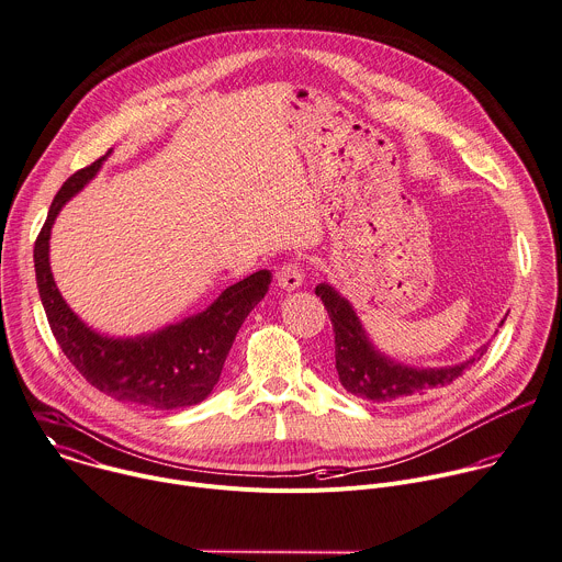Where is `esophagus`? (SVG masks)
<instances>
[{"label":"esophagus","mask_w":562,"mask_h":562,"mask_svg":"<svg viewBox=\"0 0 562 562\" xmlns=\"http://www.w3.org/2000/svg\"><path fill=\"white\" fill-rule=\"evenodd\" d=\"M304 282V271H302V265L300 262H284L280 269H278V284L286 291H295L300 289Z\"/></svg>","instance_id":"obj_1"}]
</instances>
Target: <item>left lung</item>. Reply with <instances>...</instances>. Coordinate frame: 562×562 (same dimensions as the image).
Instances as JSON below:
<instances>
[{
    "label": "left lung",
    "mask_w": 562,
    "mask_h": 562,
    "mask_svg": "<svg viewBox=\"0 0 562 562\" xmlns=\"http://www.w3.org/2000/svg\"><path fill=\"white\" fill-rule=\"evenodd\" d=\"M315 295L322 297L333 324L335 368L341 386L350 395L372 404H404L424 395H432L457 382L487 350V346H481L476 355L452 366H408L389 357L372 344L352 304L335 286L322 282L315 286ZM503 322L505 319H501L498 326H503Z\"/></svg>",
    "instance_id": "left-lung-1"
}]
</instances>
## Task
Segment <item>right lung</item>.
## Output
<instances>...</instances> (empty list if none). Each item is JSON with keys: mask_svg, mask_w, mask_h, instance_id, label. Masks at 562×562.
Here are the masks:
<instances>
[{"mask_svg": "<svg viewBox=\"0 0 562 562\" xmlns=\"http://www.w3.org/2000/svg\"><path fill=\"white\" fill-rule=\"evenodd\" d=\"M110 154L112 149L61 184L35 243L37 289L48 324L72 366L108 397L154 411L201 404L216 389L245 317L267 295L271 271L232 284L205 311L154 333L114 337L88 326L57 289L50 271V234L61 207L99 173Z\"/></svg>", "mask_w": 562, "mask_h": 562, "instance_id": "right-lung-1", "label": "right lung"}]
</instances>
